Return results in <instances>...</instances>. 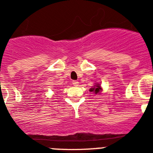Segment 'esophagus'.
I'll return each instance as SVG.
<instances>
[{"instance_id": "34e87169", "label": "esophagus", "mask_w": 153, "mask_h": 153, "mask_svg": "<svg viewBox=\"0 0 153 153\" xmlns=\"http://www.w3.org/2000/svg\"><path fill=\"white\" fill-rule=\"evenodd\" d=\"M72 83H73V85H74V86H78V84H79V82H78V81H76V80H74L72 82Z\"/></svg>"}]
</instances>
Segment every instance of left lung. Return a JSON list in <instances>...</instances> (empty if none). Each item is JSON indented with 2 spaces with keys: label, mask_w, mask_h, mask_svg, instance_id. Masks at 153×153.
Listing matches in <instances>:
<instances>
[{
  "label": "left lung",
  "mask_w": 153,
  "mask_h": 153,
  "mask_svg": "<svg viewBox=\"0 0 153 153\" xmlns=\"http://www.w3.org/2000/svg\"><path fill=\"white\" fill-rule=\"evenodd\" d=\"M102 90V88H101V86L100 83H96V85H94L93 88L90 89V92H93L95 94H97V93H100Z\"/></svg>",
  "instance_id": "left-lung-1"
}]
</instances>
